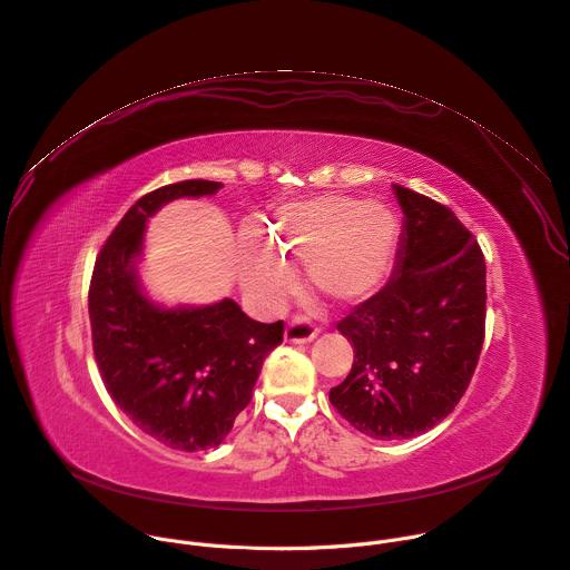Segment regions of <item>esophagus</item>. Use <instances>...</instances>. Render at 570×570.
<instances>
[{
  "label": "esophagus",
  "mask_w": 570,
  "mask_h": 570,
  "mask_svg": "<svg viewBox=\"0 0 570 570\" xmlns=\"http://www.w3.org/2000/svg\"><path fill=\"white\" fill-rule=\"evenodd\" d=\"M318 336V327L306 316H293L284 330L288 343H312Z\"/></svg>",
  "instance_id": "esophagus-1"
}]
</instances>
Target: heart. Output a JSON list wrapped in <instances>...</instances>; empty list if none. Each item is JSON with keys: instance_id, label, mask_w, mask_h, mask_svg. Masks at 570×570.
<instances>
[{"instance_id": "heart-1", "label": "heart", "mask_w": 570, "mask_h": 570, "mask_svg": "<svg viewBox=\"0 0 570 570\" xmlns=\"http://www.w3.org/2000/svg\"><path fill=\"white\" fill-rule=\"evenodd\" d=\"M397 225L380 202L314 195L273 214L266 240L245 232L238 243V282L262 308H277L293 291L288 268L304 273L321 295L356 302L371 295L391 262Z\"/></svg>"}]
</instances>
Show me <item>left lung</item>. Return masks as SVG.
<instances>
[{
  "label": "left lung",
  "instance_id": "obj_1",
  "mask_svg": "<svg viewBox=\"0 0 570 570\" xmlns=\"http://www.w3.org/2000/svg\"><path fill=\"white\" fill-rule=\"evenodd\" d=\"M404 212L386 286L336 330L354 345L330 402L380 441L432 430L471 384L484 343L487 266L475 236L448 206L395 184Z\"/></svg>",
  "mask_w": 570,
  "mask_h": 570
}]
</instances>
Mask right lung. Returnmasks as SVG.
Returning a JSON list of instances; mask_svg holds the SVG:
<instances>
[{
    "label": "right lung",
    "instance_id": "right-lung-1",
    "mask_svg": "<svg viewBox=\"0 0 570 570\" xmlns=\"http://www.w3.org/2000/svg\"><path fill=\"white\" fill-rule=\"evenodd\" d=\"M220 188L188 179L142 195L97 254L88 291L95 361L109 395L145 434L186 452L220 445L284 338L282 321L256 323L229 297L166 308L142 293L147 220L173 199Z\"/></svg>",
    "mask_w": 570,
    "mask_h": 570
}]
</instances>
